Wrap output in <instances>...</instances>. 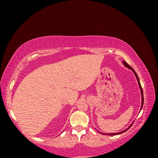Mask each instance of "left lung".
Masks as SVG:
<instances>
[{
  "label": "left lung",
  "instance_id": "8db88e82",
  "mask_svg": "<svg viewBox=\"0 0 158 158\" xmlns=\"http://www.w3.org/2000/svg\"><path fill=\"white\" fill-rule=\"evenodd\" d=\"M123 64H124V66H126L127 68H128V69H131V70H132V72L134 73V74H135V75L136 76V80H137V81H138V85H139V87H140V93H141V95H142V105H141V108H140V111H141V109H142V107H143V104H144V95H143V91H142V86H141V84H140V80H139V78H138V75H137V74L136 73V72L135 71V70H134L131 66H130V65H128L126 62L125 61V60H123ZM132 124H133V123L131 124V125L129 126L126 130H125V131H121V132H116V133H109V134H106V133H103V132H100V133H102V134H103V135H109V136H113V135H119V134H121V133H122V132H125V131H127L128 129H129L131 127H132Z\"/></svg>",
  "mask_w": 158,
  "mask_h": 158
}]
</instances>
